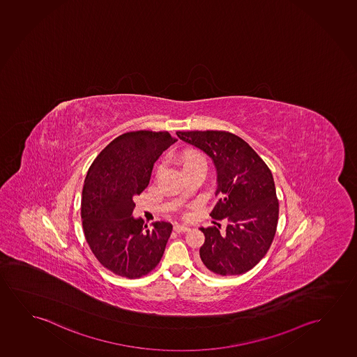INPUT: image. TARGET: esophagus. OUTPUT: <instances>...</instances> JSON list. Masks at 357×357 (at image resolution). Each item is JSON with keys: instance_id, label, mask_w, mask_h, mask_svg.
I'll return each mask as SVG.
<instances>
[{"instance_id": "34e87169", "label": "esophagus", "mask_w": 357, "mask_h": 357, "mask_svg": "<svg viewBox=\"0 0 357 357\" xmlns=\"http://www.w3.org/2000/svg\"><path fill=\"white\" fill-rule=\"evenodd\" d=\"M174 231L178 233H184L190 231V228L186 227V226H181V225H176L174 226Z\"/></svg>"}]
</instances>
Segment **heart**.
Masks as SVG:
<instances>
[{"label": "heart", "mask_w": 357, "mask_h": 357, "mask_svg": "<svg viewBox=\"0 0 357 357\" xmlns=\"http://www.w3.org/2000/svg\"><path fill=\"white\" fill-rule=\"evenodd\" d=\"M181 163L183 165V169H189V168H194V167H199V165H204L206 167V160L202 157L200 153H197L195 151H185L183 155H181Z\"/></svg>", "instance_id": "heart-1"}]
</instances>
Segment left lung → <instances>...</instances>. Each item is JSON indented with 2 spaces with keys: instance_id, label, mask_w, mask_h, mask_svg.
Instances as JSON below:
<instances>
[{
  "instance_id": "1",
  "label": "left lung",
  "mask_w": 357,
  "mask_h": 357,
  "mask_svg": "<svg viewBox=\"0 0 357 357\" xmlns=\"http://www.w3.org/2000/svg\"><path fill=\"white\" fill-rule=\"evenodd\" d=\"M178 137L211 157L218 169V202L210 216L226 220L220 228H200V258L221 276L247 273L268 253L279 221V200L266 163L237 135L228 131H178ZM221 226V225H220Z\"/></svg>"
}]
</instances>
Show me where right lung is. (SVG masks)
Here are the masks:
<instances>
[{"label":"right lung","mask_w":357,"mask_h":357,"mask_svg":"<svg viewBox=\"0 0 357 357\" xmlns=\"http://www.w3.org/2000/svg\"><path fill=\"white\" fill-rule=\"evenodd\" d=\"M167 131L139 130L114 139L89 167L81 202L83 233L99 263L113 274L139 279L162 259L172 225L135 220V195L150 183L155 160L176 142Z\"/></svg>","instance_id":"right-lung-1"}]
</instances>
